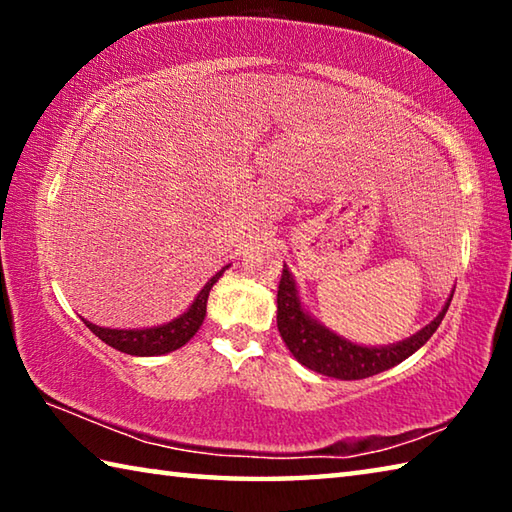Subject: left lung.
Instances as JSON below:
<instances>
[{"label": "left lung", "mask_w": 512, "mask_h": 512, "mask_svg": "<svg viewBox=\"0 0 512 512\" xmlns=\"http://www.w3.org/2000/svg\"><path fill=\"white\" fill-rule=\"evenodd\" d=\"M452 296L447 298L443 311L429 325H424L420 332L409 336V339L391 345H379V348L370 345L368 348V345L343 339V336L332 332L323 323H318L302 307L296 280H293L291 271L284 264L280 287H277V329H280L282 341L287 343L293 357L309 370L345 381L366 379L397 366V363L409 359L413 352H418L431 339L438 325L443 323Z\"/></svg>", "instance_id": "obj_1"}]
</instances>
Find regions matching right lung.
Returning a JSON list of instances; mask_svg holds the SVG:
<instances>
[{"mask_svg": "<svg viewBox=\"0 0 512 512\" xmlns=\"http://www.w3.org/2000/svg\"><path fill=\"white\" fill-rule=\"evenodd\" d=\"M225 268H221L219 273L207 280V284L198 291V296L194 298L192 305L187 307L185 314H180L178 318H173L164 325L142 327V329H112V327L94 325L85 318L83 323L88 325L90 332L97 334L103 343H108L110 348H115L124 354H133V357H158V354L173 352L183 348V345L198 332V327L203 325L207 296H210L212 287L219 282V277L223 275Z\"/></svg>", "mask_w": 512, "mask_h": 512, "instance_id": "obj_1", "label": "right lung"}]
</instances>
